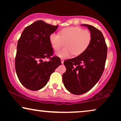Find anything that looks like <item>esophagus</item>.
<instances>
[{
    "mask_svg": "<svg viewBox=\"0 0 121 121\" xmlns=\"http://www.w3.org/2000/svg\"><path fill=\"white\" fill-rule=\"evenodd\" d=\"M60 60H61V63H62V64H63V63H64V59H61Z\"/></svg>",
    "mask_w": 121,
    "mask_h": 121,
    "instance_id": "obj_1",
    "label": "esophagus"
}]
</instances>
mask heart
Returning <instances> with one entry per match:
<instances>
[{"label":"heart","instance_id":"obj_1","mask_svg":"<svg viewBox=\"0 0 121 121\" xmlns=\"http://www.w3.org/2000/svg\"><path fill=\"white\" fill-rule=\"evenodd\" d=\"M49 42L53 48L58 50L63 42L65 48L57 51L56 56L61 58H68L72 54L78 56L83 53L90 45L92 35L90 31L79 27H68L59 31V35L52 33L49 35Z\"/></svg>","mask_w":121,"mask_h":121}]
</instances>
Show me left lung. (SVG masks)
Wrapping results in <instances>:
<instances>
[{
  "mask_svg": "<svg viewBox=\"0 0 121 121\" xmlns=\"http://www.w3.org/2000/svg\"><path fill=\"white\" fill-rule=\"evenodd\" d=\"M92 35L90 45L83 53L64 62L66 72L63 82L68 91L74 95H81L91 90L100 79L104 70L107 47L102 32L87 24Z\"/></svg>",
  "mask_w": 121,
  "mask_h": 121,
  "instance_id": "left-lung-1",
  "label": "left lung"
}]
</instances>
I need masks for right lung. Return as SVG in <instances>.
<instances>
[{
  "label": "right lung",
  "instance_id": "add662e5",
  "mask_svg": "<svg viewBox=\"0 0 121 121\" xmlns=\"http://www.w3.org/2000/svg\"><path fill=\"white\" fill-rule=\"evenodd\" d=\"M58 26L36 21L24 30L18 41L15 60L16 74L22 85L29 90L43 88L51 74L61 65L58 57H50L53 51L49 37ZM48 57V62L43 60Z\"/></svg>",
  "mask_w": 121,
  "mask_h": 121
}]
</instances>
